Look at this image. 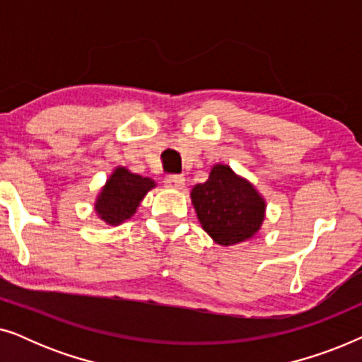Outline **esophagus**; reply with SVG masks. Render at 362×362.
I'll return each mask as SVG.
<instances>
[{
    "mask_svg": "<svg viewBox=\"0 0 362 362\" xmlns=\"http://www.w3.org/2000/svg\"><path fill=\"white\" fill-rule=\"evenodd\" d=\"M165 182H166V186L175 187V189H181V187L185 186V177L180 175H168L165 177Z\"/></svg>",
    "mask_w": 362,
    "mask_h": 362,
    "instance_id": "1",
    "label": "esophagus"
}]
</instances>
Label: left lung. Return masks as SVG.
Instances as JSON below:
<instances>
[{"instance_id":"1","label":"left lung","mask_w":362,"mask_h":362,"mask_svg":"<svg viewBox=\"0 0 362 362\" xmlns=\"http://www.w3.org/2000/svg\"><path fill=\"white\" fill-rule=\"evenodd\" d=\"M191 199L202 229L221 245L250 239L265 217V202L254 186L224 165H216L204 185L192 187Z\"/></svg>"}]
</instances>
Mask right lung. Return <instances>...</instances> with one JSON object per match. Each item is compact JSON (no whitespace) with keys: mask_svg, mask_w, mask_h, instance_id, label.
<instances>
[{"mask_svg":"<svg viewBox=\"0 0 362 362\" xmlns=\"http://www.w3.org/2000/svg\"><path fill=\"white\" fill-rule=\"evenodd\" d=\"M155 186L150 177L133 175L125 168H117L95 202V211L108 224H120L135 214L138 204Z\"/></svg>","mask_w":362,"mask_h":362,"instance_id":"1","label":"right lung"}]
</instances>
